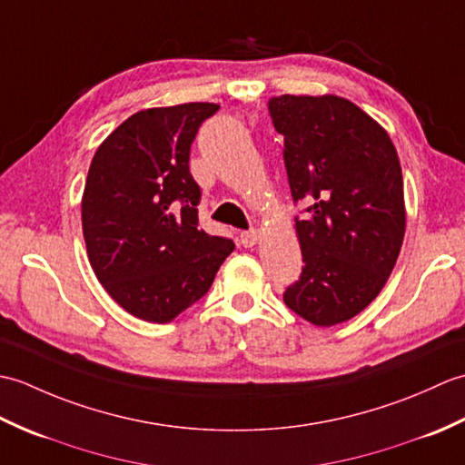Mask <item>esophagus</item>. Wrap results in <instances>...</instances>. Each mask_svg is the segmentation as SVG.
Instances as JSON below:
<instances>
[{
    "instance_id": "esophagus-1",
    "label": "esophagus",
    "mask_w": 465,
    "mask_h": 465,
    "mask_svg": "<svg viewBox=\"0 0 465 465\" xmlns=\"http://www.w3.org/2000/svg\"><path fill=\"white\" fill-rule=\"evenodd\" d=\"M260 240V232L258 230H250V232H242L240 233V242L243 248H253L255 243Z\"/></svg>"
}]
</instances>
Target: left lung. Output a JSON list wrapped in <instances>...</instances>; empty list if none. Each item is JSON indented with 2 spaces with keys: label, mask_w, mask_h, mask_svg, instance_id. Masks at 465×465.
I'll return each mask as SVG.
<instances>
[{
  "label": "left lung",
  "mask_w": 465,
  "mask_h": 465,
  "mask_svg": "<svg viewBox=\"0 0 465 465\" xmlns=\"http://www.w3.org/2000/svg\"><path fill=\"white\" fill-rule=\"evenodd\" d=\"M293 200L303 268L283 302L305 322L331 328L355 318L388 282L406 233L400 157L390 134L345 97L270 100Z\"/></svg>",
  "instance_id": "left-lung-1"
}]
</instances>
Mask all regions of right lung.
<instances>
[{
	"label": "right lung",
	"mask_w": 465,
	"mask_h": 465,
	"mask_svg": "<svg viewBox=\"0 0 465 465\" xmlns=\"http://www.w3.org/2000/svg\"><path fill=\"white\" fill-rule=\"evenodd\" d=\"M220 105L142 110L97 147L82 195L87 258L104 290L152 323H170L205 295L233 242L197 227L200 185L190 147Z\"/></svg>",
	"instance_id": "right-lung-1"
}]
</instances>
